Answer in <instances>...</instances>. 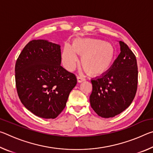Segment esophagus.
Listing matches in <instances>:
<instances>
[{
	"mask_svg": "<svg viewBox=\"0 0 153 153\" xmlns=\"http://www.w3.org/2000/svg\"><path fill=\"white\" fill-rule=\"evenodd\" d=\"M77 82L81 83L82 82H84L86 79H85V78H84V77H82V76H77Z\"/></svg>",
	"mask_w": 153,
	"mask_h": 153,
	"instance_id": "obj_1",
	"label": "esophagus"
}]
</instances>
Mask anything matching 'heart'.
Masks as SVG:
<instances>
[{"label":"heart","mask_w":153,"mask_h":153,"mask_svg":"<svg viewBox=\"0 0 153 153\" xmlns=\"http://www.w3.org/2000/svg\"><path fill=\"white\" fill-rule=\"evenodd\" d=\"M81 56L82 67L91 76H100L106 73L112 65L115 50L112 44L97 38H79L74 41L72 46H64L62 62L68 71L76 68L78 58Z\"/></svg>","instance_id":"b5f03b06"}]
</instances>
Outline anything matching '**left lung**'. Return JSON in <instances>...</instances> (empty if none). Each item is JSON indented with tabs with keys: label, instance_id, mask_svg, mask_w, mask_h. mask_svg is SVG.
<instances>
[{
	"label": "left lung",
	"instance_id": "obj_1",
	"mask_svg": "<svg viewBox=\"0 0 153 153\" xmlns=\"http://www.w3.org/2000/svg\"><path fill=\"white\" fill-rule=\"evenodd\" d=\"M121 53L110 69L92 79L91 107L103 118L115 117L126 110L135 97L138 85L136 56L128 45L119 41Z\"/></svg>",
	"mask_w": 153,
	"mask_h": 153
}]
</instances>
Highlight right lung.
Listing matches in <instances>:
<instances>
[{"label": "right lung", "mask_w": 153, "mask_h": 153, "mask_svg": "<svg viewBox=\"0 0 153 153\" xmlns=\"http://www.w3.org/2000/svg\"><path fill=\"white\" fill-rule=\"evenodd\" d=\"M61 63V46L47 40L30 41L16 61L18 96L25 107L38 117H57L77 84L75 75Z\"/></svg>", "instance_id": "obj_1"}]
</instances>
